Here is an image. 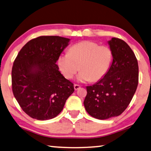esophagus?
<instances>
[{
    "instance_id": "obj_1",
    "label": "esophagus",
    "mask_w": 151,
    "mask_h": 151,
    "mask_svg": "<svg viewBox=\"0 0 151 151\" xmlns=\"http://www.w3.org/2000/svg\"><path fill=\"white\" fill-rule=\"evenodd\" d=\"M81 88V86L78 85H76V84H75V85H74V88H75V90H78V89H79Z\"/></svg>"
}]
</instances>
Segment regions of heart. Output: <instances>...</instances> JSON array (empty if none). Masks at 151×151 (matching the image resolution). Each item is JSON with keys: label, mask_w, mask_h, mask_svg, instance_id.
Here are the masks:
<instances>
[{"label": "heart", "mask_w": 151, "mask_h": 151, "mask_svg": "<svg viewBox=\"0 0 151 151\" xmlns=\"http://www.w3.org/2000/svg\"><path fill=\"white\" fill-rule=\"evenodd\" d=\"M112 59V52L109 47L92 40H83L73 45L68 52L60 55L58 65L67 79L72 78L80 69L78 81L96 82L106 75Z\"/></svg>", "instance_id": "1"}]
</instances>
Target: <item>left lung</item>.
I'll list each match as a JSON object with an SVG mask.
<instances>
[{"label": "left lung", "instance_id": "1", "mask_svg": "<svg viewBox=\"0 0 151 151\" xmlns=\"http://www.w3.org/2000/svg\"><path fill=\"white\" fill-rule=\"evenodd\" d=\"M112 63L106 75L96 84L86 86L84 101L86 112L97 119L121 114L131 103L139 83V66L134 53L124 40L109 41Z\"/></svg>", "mask_w": 151, "mask_h": 151}]
</instances>
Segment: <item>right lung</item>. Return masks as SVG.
Segmentation results:
<instances>
[{
    "instance_id": "right-lung-1",
    "label": "right lung",
    "mask_w": 151,
    "mask_h": 151,
    "mask_svg": "<svg viewBox=\"0 0 151 151\" xmlns=\"http://www.w3.org/2000/svg\"><path fill=\"white\" fill-rule=\"evenodd\" d=\"M69 40L58 36H41L28 42L15 58L12 93L31 118H55L75 91L73 83L61 75L56 64Z\"/></svg>"
}]
</instances>
